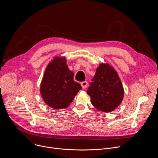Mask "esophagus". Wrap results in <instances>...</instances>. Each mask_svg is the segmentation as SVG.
Masks as SVG:
<instances>
[{"label":"esophagus","instance_id":"obj_1","mask_svg":"<svg viewBox=\"0 0 158 158\" xmlns=\"http://www.w3.org/2000/svg\"><path fill=\"white\" fill-rule=\"evenodd\" d=\"M87 84H88V83H87V81H84V82H82L81 83V86L82 87L83 89H85L87 86Z\"/></svg>","mask_w":158,"mask_h":158}]
</instances>
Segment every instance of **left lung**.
I'll use <instances>...</instances> for the list:
<instances>
[{
    "label": "left lung",
    "instance_id": "1",
    "mask_svg": "<svg viewBox=\"0 0 158 158\" xmlns=\"http://www.w3.org/2000/svg\"><path fill=\"white\" fill-rule=\"evenodd\" d=\"M89 84L87 93L92 104L99 110L109 112L121 102L124 89L116 71L108 64H101Z\"/></svg>",
    "mask_w": 158,
    "mask_h": 158
}]
</instances>
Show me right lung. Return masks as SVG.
Segmentation results:
<instances>
[{
  "label": "right lung",
  "mask_w": 158,
  "mask_h": 158,
  "mask_svg": "<svg viewBox=\"0 0 158 158\" xmlns=\"http://www.w3.org/2000/svg\"><path fill=\"white\" fill-rule=\"evenodd\" d=\"M82 89L74 81V73L62 57H56L48 65L40 84L42 97L53 109L67 107Z\"/></svg>",
  "instance_id": "add662e5"
}]
</instances>
